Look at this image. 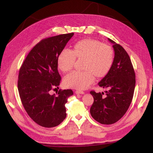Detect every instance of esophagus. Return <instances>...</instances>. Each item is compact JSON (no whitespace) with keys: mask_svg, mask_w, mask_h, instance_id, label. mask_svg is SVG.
Segmentation results:
<instances>
[{"mask_svg":"<svg viewBox=\"0 0 153 153\" xmlns=\"http://www.w3.org/2000/svg\"><path fill=\"white\" fill-rule=\"evenodd\" d=\"M75 94H84V91H79V90H77V91H75Z\"/></svg>","mask_w":153,"mask_h":153,"instance_id":"esophagus-1","label":"esophagus"}]
</instances>
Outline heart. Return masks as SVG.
<instances>
[{
	"mask_svg": "<svg viewBox=\"0 0 153 153\" xmlns=\"http://www.w3.org/2000/svg\"><path fill=\"white\" fill-rule=\"evenodd\" d=\"M76 58H85V71H73L64 78L66 87L78 89H85L98 77L105 76L112 67L114 53L112 47L100 41L86 39L78 41L73 50L64 48L59 53L57 63L62 71L66 72L73 67Z\"/></svg>",
	"mask_w": 153,
	"mask_h": 153,
	"instance_id": "heart-1",
	"label": "heart"
}]
</instances>
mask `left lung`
Returning <instances> with one entry per match:
<instances>
[{
	"label": "left lung",
	"instance_id": "left-lung-1",
	"mask_svg": "<svg viewBox=\"0 0 153 153\" xmlns=\"http://www.w3.org/2000/svg\"><path fill=\"white\" fill-rule=\"evenodd\" d=\"M114 59L112 67L98 85L107 89L105 95L91 91L94 102L90 113L96 121L103 124H112L126 114L130 105L135 87V73L131 59L122 46L112 39Z\"/></svg>",
	"mask_w": 153,
	"mask_h": 153
}]
</instances>
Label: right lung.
<instances>
[{
  "mask_svg": "<svg viewBox=\"0 0 153 153\" xmlns=\"http://www.w3.org/2000/svg\"><path fill=\"white\" fill-rule=\"evenodd\" d=\"M74 35L73 32L43 39L36 44L22 64L18 80V89L22 103L29 117L45 128L61 124L66 117L65 104L71 89H56L61 77L58 72L59 53Z\"/></svg>",
  "mask_w": 153,
  "mask_h": 153,
  "instance_id": "right-lung-1",
  "label": "right lung"
}]
</instances>
